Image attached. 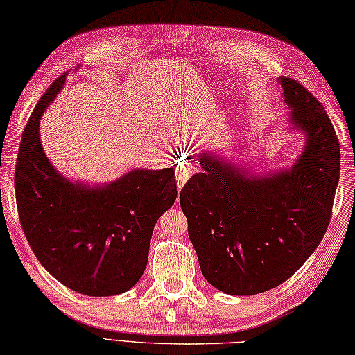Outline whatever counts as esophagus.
Listing matches in <instances>:
<instances>
[{
  "mask_svg": "<svg viewBox=\"0 0 355 355\" xmlns=\"http://www.w3.org/2000/svg\"><path fill=\"white\" fill-rule=\"evenodd\" d=\"M191 175H192V168L189 166V163L180 162L175 168V178H177L178 187H183L187 180L191 178Z\"/></svg>",
  "mask_w": 355,
  "mask_h": 355,
  "instance_id": "obj_1",
  "label": "esophagus"
}]
</instances>
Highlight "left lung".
Here are the masks:
<instances>
[{"mask_svg":"<svg viewBox=\"0 0 355 355\" xmlns=\"http://www.w3.org/2000/svg\"><path fill=\"white\" fill-rule=\"evenodd\" d=\"M277 82L290 128L305 135L296 162L258 173L205 150L202 171L180 192L202 276L233 296L275 288L304 266L328 229L340 175V146L327 111L299 82Z\"/></svg>","mask_w":355,"mask_h":355,"instance_id":"8db88e82","label":"left lung"}]
</instances>
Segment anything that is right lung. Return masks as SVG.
<instances>
[{
  "label": "right lung",
  "mask_w": 355,
  "mask_h": 355,
  "mask_svg": "<svg viewBox=\"0 0 355 355\" xmlns=\"http://www.w3.org/2000/svg\"><path fill=\"white\" fill-rule=\"evenodd\" d=\"M65 79L53 82L22 131L15 171L18 215L53 277L87 296H116L132 288L146 268L154 225L177 198L175 173L132 169L89 186L56 171L41 146L40 120Z\"/></svg>",
  "instance_id": "1"
}]
</instances>
